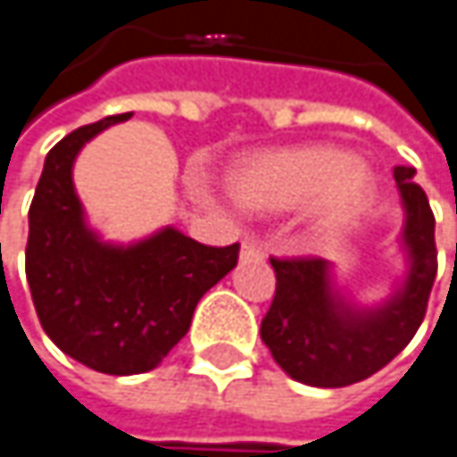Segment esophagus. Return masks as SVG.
I'll return each instance as SVG.
<instances>
[{
	"label": "esophagus",
	"mask_w": 457,
	"mask_h": 457,
	"mask_svg": "<svg viewBox=\"0 0 457 457\" xmlns=\"http://www.w3.org/2000/svg\"><path fill=\"white\" fill-rule=\"evenodd\" d=\"M259 259H264L262 245L253 243V240H243V245H240V262H259Z\"/></svg>",
	"instance_id": "obj_1"
}]
</instances>
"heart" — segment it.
Listing matches in <instances>:
<instances>
[{
    "instance_id": "b5f03b06",
    "label": "heart",
    "mask_w": 457,
    "mask_h": 457,
    "mask_svg": "<svg viewBox=\"0 0 457 457\" xmlns=\"http://www.w3.org/2000/svg\"><path fill=\"white\" fill-rule=\"evenodd\" d=\"M229 198L256 214L302 206L310 235L328 237L349 228L376 195V171L336 145H291L237 155L225 174Z\"/></svg>"
}]
</instances>
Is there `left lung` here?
I'll return each mask as SVG.
<instances>
[{
    "mask_svg": "<svg viewBox=\"0 0 457 457\" xmlns=\"http://www.w3.org/2000/svg\"><path fill=\"white\" fill-rule=\"evenodd\" d=\"M412 166H395L403 204V272L378 302H357L328 259H272L275 299L262 320L272 360L299 384L336 389L392 362L423 322L436 278L434 214L412 182Z\"/></svg>",
    "mask_w": 457,
    "mask_h": 457,
    "instance_id": "obj_1",
    "label": "left lung"
}]
</instances>
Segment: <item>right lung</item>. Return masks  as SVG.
<instances>
[{
  "label": "right lung",
  "instance_id": "add662e5",
  "mask_svg": "<svg viewBox=\"0 0 457 457\" xmlns=\"http://www.w3.org/2000/svg\"><path fill=\"white\" fill-rule=\"evenodd\" d=\"M132 113L62 137L45 158L29 212L26 278L45 333L76 362L147 373L187 333L201 296L237 264V243L214 248L166 225L145 237L105 240L73 185L84 145Z\"/></svg>",
  "mask_w": 457,
  "mask_h": 457
}]
</instances>
